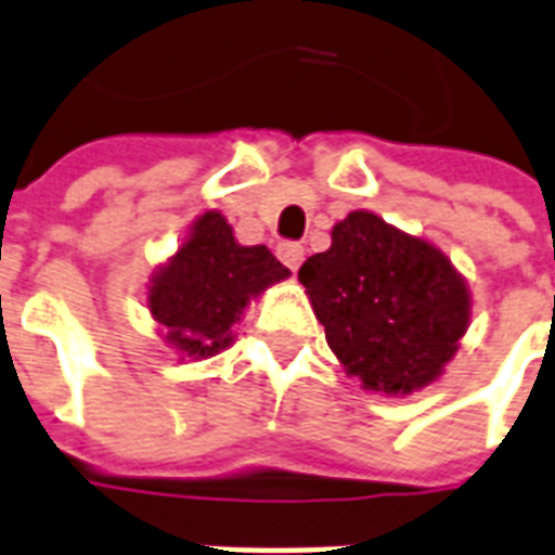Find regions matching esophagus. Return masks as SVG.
Masks as SVG:
<instances>
[{"label": "esophagus", "instance_id": "esophagus-1", "mask_svg": "<svg viewBox=\"0 0 555 555\" xmlns=\"http://www.w3.org/2000/svg\"><path fill=\"white\" fill-rule=\"evenodd\" d=\"M279 259L296 273L301 268V262H305V247L296 245V242H285V245H279Z\"/></svg>", "mask_w": 555, "mask_h": 555}]
</instances>
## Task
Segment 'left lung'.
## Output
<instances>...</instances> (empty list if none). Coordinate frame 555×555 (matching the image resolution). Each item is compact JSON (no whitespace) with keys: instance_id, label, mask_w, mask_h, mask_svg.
Returning <instances> with one entry per match:
<instances>
[{"instance_id":"8db88e82","label":"left lung","mask_w":555,"mask_h":555,"mask_svg":"<svg viewBox=\"0 0 555 555\" xmlns=\"http://www.w3.org/2000/svg\"><path fill=\"white\" fill-rule=\"evenodd\" d=\"M299 282L345 373L373 393L439 379L470 324V287L448 256L371 210L333 224Z\"/></svg>"}]
</instances>
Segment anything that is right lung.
<instances>
[{"instance_id":"obj_1","label":"right lung","mask_w":555,"mask_h":555,"mask_svg":"<svg viewBox=\"0 0 555 555\" xmlns=\"http://www.w3.org/2000/svg\"><path fill=\"white\" fill-rule=\"evenodd\" d=\"M291 276L264 245H238L219 210L191 224L147 285V310L182 359H210L233 345V324L270 285Z\"/></svg>"}]
</instances>
